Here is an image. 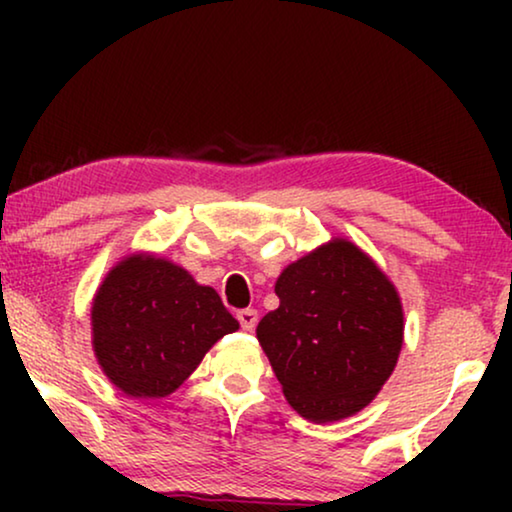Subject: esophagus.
I'll return each instance as SVG.
<instances>
[{"instance_id": "obj_1", "label": "esophagus", "mask_w": 512, "mask_h": 512, "mask_svg": "<svg viewBox=\"0 0 512 512\" xmlns=\"http://www.w3.org/2000/svg\"><path fill=\"white\" fill-rule=\"evenodd\" d=\"M237 319H240V326L244 328V331H254L256 324H258V312L251 310V307H247V310L237 312Z\"/></svg>"}]
</instances>
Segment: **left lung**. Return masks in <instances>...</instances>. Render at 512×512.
Masks as SVG:
<instances>
[{"mask_svg": "<svg viewBox=\"0 0 512 512\" xmlns=\"http://www.w3.org/2000/svg\"><path fill=\"white\" fill-rule=\"evenodd\" d=\"M256 328L286 401L310 422L349 417L389 380L403 345L396 289L352 242L333 240L277 279Z\"/></svg>", "mask_w": 512, "mask_h": 512, "instance_id": "left-lung-1", "label": "left lung"}]
</instances>
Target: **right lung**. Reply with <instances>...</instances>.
Returning a JSON list of instances; mask_svg holds the SVG:
<instances>
[{
  "instance_id": "add662e5",
  "label": "right lung",
  "mask_w": 512,
  "mask_h": 512,
  "mask_svg": "<svg viewBox=\"0 0 512 512\" xmlns=\"http://www.w3.org/2000/svg\"><path fill=\"white\" fill-rule=\"evenodd\" d=\"M240 328L219 293L163 258L118 263L93 303V345L111 382L128 396L172 394L216 340Z\"/></svg>"
}]
</instances>
